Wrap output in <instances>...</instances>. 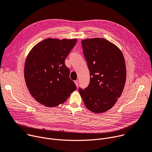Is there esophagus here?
<instances>
[{
	"label": "esophagus",
	"instance_id": "obj_1",
	"mask_svg": "<svg viewBox=\"0 0 152 152\" xmlns=\"http://www.w3.org/2000/svg\"><path fill=\"white\" fill-rule=\"evenodd\" d=\"M75 84H76V87H78V86H79V81H78L77 80H75Z\"/></svg>",
	"mask_w": 152,
	"mask_h": 152
}]
</instances>
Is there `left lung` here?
Here are the masks:
<instances>
[{
    "mask_svg": "<svg viewBox=\"0 0 152 152\" xmlns=\"http://www.w3.org/2000/svg\"><path fill=\"white\" fill-rule=\"evenodd\" d=\"M88 70V86L79 93L86 107L96 113L112 108L124 90L126 80L125 60L121 50L104 38L82 40Z\"/></svg>",
    "mask_w": 152,
    "mask_h": 152,
    "instance_id": "obj_1",
    "label": "left lung"
}]
</instances>
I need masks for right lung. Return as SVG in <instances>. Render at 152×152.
Segmentation results:
<instances>
[{"label":"right lung","instance_id":"obj_1","mask_svg":"<svg viewBox=\"0 0 152 152\" xmlns=\"http://www.w3.org/2000/svg\"><path fill=\"white\" fill-rule=\"evenodd\" d=\"M76 42V39L48 38L36 44L27 56L24 66L26 85L41 104L56 107L76 89L65 64Z\"/></svg>","mask_w":152,"mask_h":152}]
</instances>
